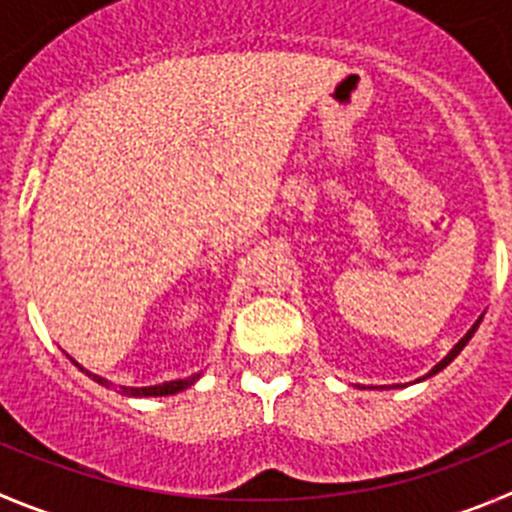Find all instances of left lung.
Returning <instances> with one entry per match:
<instances>
[{
    "label": "left lung",
    "mask_w": 512,
    "mask_h": 512,
    "mask_svg": "<svg viewBox=\"0 0 512 512\" xmlns=\"http://www.w3.org/2000/svg\"><path fill=\"white\" fill-rule=\"evenodd\" d=\"M480 321H482V318H480ZM480 321H477V323H475V326H472V328H470V331H467V333H465V338H460V343H457V346H455V348H452V351H450V353H447V356H444V358H442V361H439V364H437V366H434V369H432V371H429V374H427V376L437 374V371H442V369H444V366L450 364V361H455V356H457V353H460V351H462V348H465V346H467V341H470V338H472V333H475V331H477V326H480Z\"/></svg>",
    "instance_id": "1"
}]
</instances>
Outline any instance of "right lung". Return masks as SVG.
<instances>
[{"instance_id":"add662e5","label":"right lung","mask_w":512,"mask_h":512,"mask_svg":"<svg viewBox=\"0 0 512 512\" xmlns=\"http://www.w3.org/2000/svg\"><path fill=\"white\" fill-rule=\"evenodd\" d=\"M75 366H80V364H75ZM80 371H85L83 366H80ZM85 374H88L93 381H98V384L111 386V381L103 379V376L90 374V371H85ZM197 379H199V374H194V376H189V379L166 381V384H156V386H121V391L128 396H166V394H176V391L186 389V386H191Z\"/></svg>"}]
</instances>
